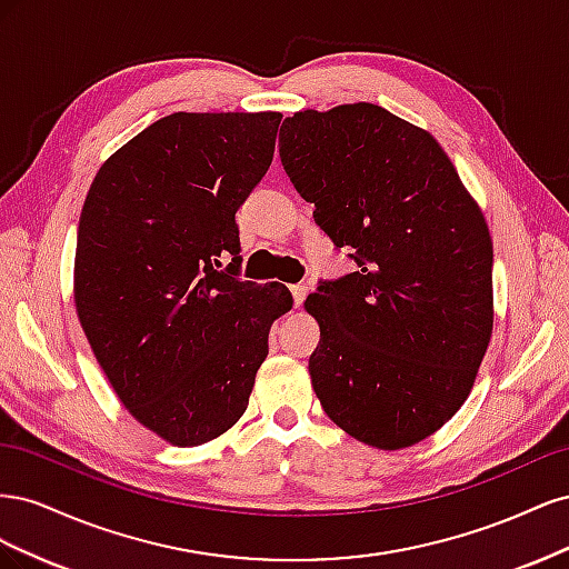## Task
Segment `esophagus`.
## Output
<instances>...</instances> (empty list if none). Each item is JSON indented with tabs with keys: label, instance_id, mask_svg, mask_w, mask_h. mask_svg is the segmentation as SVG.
Masks as SVG:
<instances>
[{
	"label": "esophagus",
	"instance_id": "34e87169",
	"mask_svg": "<svg viewBox=\"0 0 569 569\" xmlns=\"http://www.w3.org/2000/svg\"><path fill=\"white\" fill-rule=\"evenodd\" d=\"M289 291H291V297H295V306H301L306 295H308V287L306 284H291Z\"/></svg>",
	"mask_w": 569,
	"mask_h": 569
}]
</instances>
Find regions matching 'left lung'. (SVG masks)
<instances>
[{
    "mask_svg": "<svg viewBox=\"0 0 569 569\" xmlns=\"http://www.w3.org/2000/svg\"><path fill=\"white\" fill-rule=\"evenodd\" d=\"M280 159L358 266L306 299L322 410L375 449L427 439L468 399L491 339L485 216L432 134L366 101L284 118Z\"/></svg>",
    "mask_w": 569,
    "mask_h": 569,
    "instance_id": "8db88e82",
    "label": "left lung"
}]
</instances>
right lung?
Listing matches in <instances>:
<instances>
[{"label":"right lung","instance_id":"add662e5","mask_svg":"<svg viewBox=\"0 0 569 569\" xmlns=\"http://www.w3.org/2000/svg\"><path fill=\"white\" fill-rule=\"evenodd\" d=\"M282 113H170L99 168L76 249V308L123 406L199 446L242 418L287 287L237 278L234 213L272 163ZM231 263L221 268V263Z\"/></svg>","mask_w":569,"mask_h":569}]
</instances>
